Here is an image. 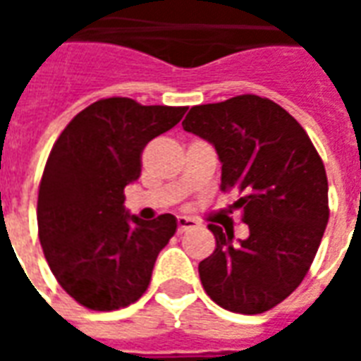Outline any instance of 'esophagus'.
Wrapping results in <instances>:
<instances>
[{
  "mask_svg": "<svg viewBox=\"0 0 361 361\" xmlns=\"http://www.w3.org/2000/svg\"><path fill=\"white\" fill-rule=\"evenodd\" d=\"M199 226V222L193 219H189V216H178V232L183 234V232H188L191 228Z\"/></svg>",
  "mask_w": 361,
  "mask_h": 361,
  "instance_id": "34e87169",
  "label": "esophagus"
}]
</instances>
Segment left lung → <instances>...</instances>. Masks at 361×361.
Instances as JSON below:
<instances>
[{
	"mask_svg": "<svg viewBox=\"0 0 361 361\" xmlns=\"http://www.w3.org/2000/svg\"><path fill=\"white\" fill-rule=\"evenodd\" d=\"M183 129L222 162V191L250 228L245 240L209 224L216 247L199 263L207 294L243 315L269 311L300 286L329 222V183L313 142L284 108L255 94L193 106Z\"/></svg>",
	"mask_w": 361,
	"mask_h": 361,
	"instance_id": "8db88e82",
	"label": "left lung"
}]
</instances>
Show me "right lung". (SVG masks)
Wrapping results in <instances>:
<instances>
[{
    "label": "right lung",
    "mask_w": 361,
    "mask_h": 361,
    "mask_svg": "<svg viewBox=\"0 0 361 361\" xmlns=\"http://www.w3.org/2000/svg\"><path fill=\"white\" fill-rule=\"evenodd\" d=\"M185 110L104 98L79 111L51 149L38 189V238L59 286L89 310L137 302L176 234L173 214L150 222L129 214L123 189L139 178L147 142Z\"/></svg>",
    "instance_id": "1"
}]
</instances>
